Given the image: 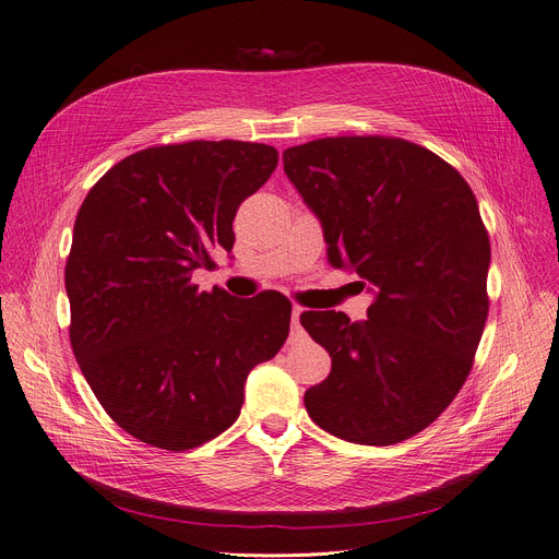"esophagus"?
Segmentation results:
<instances>
[{"instance_id":"1","label":"esophagus","mask_w":559,"mask_h":559,"mask_svg":"<svg viewBox=\"0 0 559 559\" xmlns=\"http://www.w3.org/2000/svg\"><path fill=\"white\" fill-rule=\"evenodd\" d=\"M301 312H304V308H301V306H295V308H293V331H297V333H299V329H301V326H299Z\"/></svg>"}]
</instances>
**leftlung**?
<instances>
[{
    "label": "left lung",
    "mask_w": 559,
    "mask_h": 559,
    "mask_svg": "<svg viewBox=\"0 0 559 559\" xmlns=\"http://www.w3.org/2000/svg\"><path fill=\"white\" fill-rule=\"evenodd\" d=\"M329 262L374 295L368 320L308 310L331 356L306 391L312 423L358 445L429 427L464 385L487 324L491 245L475 193L445 159L395 136H326L283 153Z\"/></svg>",
    "instance_id": "obj_1"
}]
</instances>
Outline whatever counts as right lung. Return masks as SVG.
<instances>
[{"label":"right lung","mask_w":559,"mask_h":559,"mask_svg":"<svg viewBox=\"0 0 559 559\" xmlns=\"http://www.w3.org/2000/svg\"><path fill=\"white\" fill-rule=\"evenodd\" d=\"M278 164L272 145L187 141L139 151L93 185L66 262L70 345L109 418L141 443L191 450L226 431L249 372L289 333L278 293H199L233 219Z\"/></svg>","instance_id":"right-lung-1"}]
</instances>
